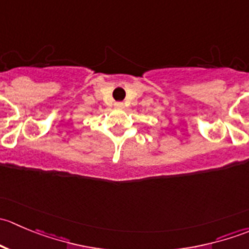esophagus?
<instances>
[{"mask_svg": "<svg viewBox=\"0 0 249 249\" xmlns=\"http://www.w3.org/2000/svg\"><path fill=\"white\" fill-rule=\"evenodd\" d=\"M114 107L118 109H122V108H124V104H123V102H115Z\"/></svg>", "mask_w": 249, "mask_h": 249, "instance_id": "obj_1", "label": "esophagus"}]
</instances>
